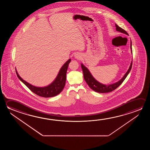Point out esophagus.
Here are the masks:
<instances>
[{
  "label": "esophagus",
  "mask_w": 150,
  "mask_h": 150,
  "mask_svg": "<svg viewBox=\"0 0 150 150\" xmlns=\"http://www.w3.org/2000/svg\"><path fill=\"white\" fill-rule=\"evenodd\" d=\"M74 57H75L76 59H81V57L79 54H76L75 55Z\"/></svg>",
  "instance_id": "esophagus-1"
}]
</instances>
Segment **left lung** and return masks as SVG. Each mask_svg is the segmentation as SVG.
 Wrapping results in <instances>:
<instances>
[{"mask_svg": "<svg viewBox=\"0 0 150 150\" xmlns=\"http://www.w3.org/2000/svg\"><path fill=\"white\" fill-rule=\"evenodd\" d=\"M115 27H116V30L117 31L125 33V35H128V33L126 32L125 30L119 27L117 24H115ZM130 48L131 49V52L132 53L131 41L130 42ZM132 61L131 62V63L129 69H128V71H127V73L125 74V75L120 81L116 82L115 83H112L111 85H104V84L99 83L97 81H96V79L93 78V76H92L90 71H89L88 69H87L86 67H85L83 64H81V67L83 71V78H84L85 81H86V83L88 84L89 87L91 89H93V91L97 92V93H109V92H111L112 91H114L115 89L120 86L121 83H122L123 81H124V80L127 77V76H128V74L131 71V68H132Z\"/></svg>", "mask_w": 150, "mask_h": 150, "instance_id": "1", "label": "left lung"}]
</instances>
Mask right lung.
I'll return each instance as SVG.
<instances>
[{
    "label": "right lung",
    "mask_w": 150,
    "mask_h": 150,
    "mask_svg": "<svg viewBox=\"0 0 150 150\" xmlns=\"http://www.w3.org/2000/svg\"><path fill=\"white\" fill-rule=\"evenodd\" d=\"M71 59H69L65 64L62 66L61 69H60L58 75L54 81L48 86L43 87H39L33 86L25 81L19 76L16 71V74L18 77L27 87L30 90L32 91L33 93H35L38 96L43 97H52L57 96L61 92L64 88L65 85L66 79H67V68L69 67V64Z\"/></svg>",
    "instance_id": "right-lung-1"
}]
</instances>
